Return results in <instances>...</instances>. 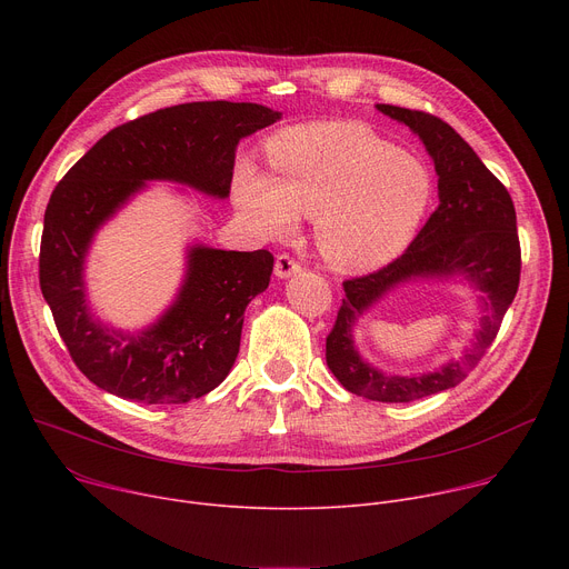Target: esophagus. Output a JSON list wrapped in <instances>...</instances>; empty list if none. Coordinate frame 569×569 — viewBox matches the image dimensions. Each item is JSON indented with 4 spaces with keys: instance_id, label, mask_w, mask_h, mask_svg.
<instances>
[{
    "instance_id": "obj_1",
    "label": "esophagus",
    "mask_w": 569,
    "mask_h": 569,
    "mask_svg": "<svg viewBox=\"0 0 569 569\" xmlns=\"http://www.w3.org/2000/svg\"><path fill=\"white\" fill-rule=\"evenodd\" d=\"M299 270H301V263L297 259H292L290 254H279L277 261H274V274L279 279H288V277H292Z\"/></svg>"
}]
</instances>
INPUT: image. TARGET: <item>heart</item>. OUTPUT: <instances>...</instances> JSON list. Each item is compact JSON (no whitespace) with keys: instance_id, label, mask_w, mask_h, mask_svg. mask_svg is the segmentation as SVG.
Returning <instances> with one entry per match:
<instances>
[{"instance_id":"heart-1","label":"heart","mask_w":569,"mask_h":569,"mask_svg":"<svg viewBox=\"0 0 569 569\" xmlns=\"http://www.w3.org/2000/svg\"><path fill=\"white\" fill-rule=\"evenodd\" d=\"M277 180L242 167L236 202L266 236L283 238L299 213L317 218V246L340 270L382 266L410 246L435 198L423 161L362 123L295 126L270 141Z\"/></svg>"}]
</instances>
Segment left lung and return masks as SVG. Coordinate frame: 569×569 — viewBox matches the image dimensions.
Here are the masks:
<instances>
[{
  "label": "left lung",
  "instance_id": "obj_1",
  "mask_svg": "<svg viewBox=\"0 0 569 569\" xmlns=\"http://www.w3.org/2000/svg\"><path fill=\"white\" fill-rule=\"evenodd\" d=\"M408 126L426 143L439 176V207L398 259L347 279L345 299L327 338V365L345 389L378 402H412L459 385L493 345L520 283V240L516 207L507 187L475 150L435 114L398 106H376ZM463 273L485 292V317L473 349L421 377H387L365 363L352 345L355 319L391 287L412 278Z\"/></svg>",
  "mask_w": 569,
  "mask_h": 569
}]
</instances>
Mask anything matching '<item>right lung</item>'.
<instances>
[{"label":"right lung","mask_w":569,"mask_h":569,"mask_svg":"<svg viewBox=\"0 0 569 569\" xmlns=\"http://www.w3.org/2000/svg\"><path fill=\"white\" fill-rule=\"evenodd\" d=\"M281 119L259 103L198 101L143 114L99 139L53 189L40 242V288L56 329L97 387L143 405L189 402L233 367L242 312L268 288V250H189L171 308L141 333L101 323L88 306L86 257L99 227L150 180L227 198L236 146Z\"/></svg>","instance_id":"obj_1"}]
</instances>
